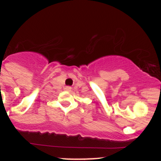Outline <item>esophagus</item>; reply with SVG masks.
I'll list each match as a JSON object with an SVG mask.
<instances>
[{
    "instance_id": "34e87169",
    "label": "esophagus",
    "mask_w": 161,
    "mask_h": 161,
    "mask_svg": "<svg viewBox=\"0 0 161 161\" xmlns=\"http://www.w3.org/2000/svg\"><path fill=\"white\" fill-rule=\"evenodd\" d=\"M72 89V88L70 86H66V91H70V90Z\"/></svg>"
}]
</instances>
